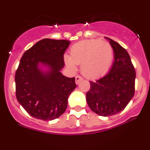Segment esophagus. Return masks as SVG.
Here are the masks:
<instances>
[{
  "label": "esophagus",
  "instance_id": "obj_1",
  "mask_svg": "<svg viewBox=\"0 0 150 150\" xmlns=\"http://www.w3.org/2000/svg\"><path fill=\"white\" fill-rule=\"evenodd\" d=\"M75 79H76V83L78 84L81 80H83V77L81 76H79V75H76V77H75Z\"/></svg>",
  "mask_w": 150,
  "mask_h": 150
}]
</instances>
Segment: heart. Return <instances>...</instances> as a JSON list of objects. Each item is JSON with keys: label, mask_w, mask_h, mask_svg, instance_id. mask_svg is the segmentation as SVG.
Here are the masks:
<instances>
[{"label": "heart", "mask_w": 150, "mask_h": 150, "mask_svg": "<svg viewBox=\"0 0 150 150\" xmlns=\"http://www.w3.org/2000/svg\"><path fill=\"white\" fill-rule=\"evenodd\" d=\"M113 59V50L109 42L99 39L85 40L71 46L70 56H64V62L70 68L75 70L76 64H81L82 74L88 78H98L108 71Z\"/></svg>", "instance_id": "b5f03b06"}]
</instances>
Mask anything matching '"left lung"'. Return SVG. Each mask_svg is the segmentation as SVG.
<instances>
[{
  "instance_id": "obj_1",
  "label": "left lung",
  "mask_w": 150,
  "mask_h": 150,
  "mask_svg": "<svg viewBox=\"0 0 150 150\" xmlns=\"http://www.w3.org/2000/svg\"><path fill=\"white\" fill-rule=\"evenodd\" d=\"M114 62L109 73L96 81H90L86 101L99 116H110L125 108L134 95L136 73L129 54L121 45L110 38Z\"/></svg>"
}]
</instances>
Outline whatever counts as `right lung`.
Listing matches in <instances>:
<instances>
[{
	"label": "right lung",
	"mask_w": 150,
	"mask_h": 150,
	"mask_svg": "<svg viewBox=\"0 0 150 150\" xmlns=\"http://www.w3.org/2000/svg\"><path fill=\"white\" fill-rule=\"evenodd\" d=\"M66 40L46 38L23 54L15 75L16 96L33 117L50 121L63 114L67 99L76 87L75 78L62 75L64 54L70 45ZM48 67L42 71L39 64Z\"/></svg>",
	"instance_id": "obj_1"
}]
</instances>
